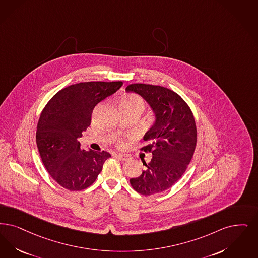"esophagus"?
I'll return each mask as SVG.
<instances>
[{
  "label": "esophagus",
  "mask_w": 258,
  "mask_h": 258,
  "mask_svg": "<svg viewBox=\"0 0 258 258\" xmlns=\"http://www.w3.org/2000/svg\"><path fill=\"white\" fill-rule=\"evenodd\" d=\"M115 157L118 158V159H120V160H122V161H127V160H131V159H132V157H131L130 155H121V154L115 155Z\"/></svg>",
  "instance_id": "obj_1"
}]
</instances>
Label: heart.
Returning a JSON list of instances; mask_svg holds the SVG:
<instances>
[{
    "instance_id": "1",
    "label": "heart",
    "mask_w": 258,
    "mask_h": 258,
    "mask_svg": "<svg viewBox=\"0 0 258 258\" xmlns=\"http://www.w3.org/2000/svg\"><path fill=\"white\" fill-rule=\"evenodd\" d=\"M119 107H120L121 111L130 110V109H137L140 112H142L145 107L144 101L137 95L127 94V95H124L120 99Z\"/></svg>"
}]
</instances>
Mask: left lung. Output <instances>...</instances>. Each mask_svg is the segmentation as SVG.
<instances>
[{
  "mask_svg": "<svg viewBox=\"0 0 258 258\" xmlns=\"http://www.w3.org/2000/svg\"><path fill=\"white\" fill-rule=\"evenodd\" d=\"M125 91L140 95L155 117L143 138L149 144L141 148L153 157L149 163L143 161L144 171L130 182L141 195L161 193L181 177L193 157L197 143L194 116L184 100L165 87L134 83Z\"/></svg>",
  "mask_w": 258,
  "mask_h": 258,
  "instance_id": "left-lung-1",
  "label": "left lung"
}]
</instances>
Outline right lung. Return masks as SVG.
Segmentation results:
<instances>
[{"label": "right lung", "mask_w": 258, "mask_h": 258, "mask_svg": "<svg viewBox=\"0 0 258 258\" xmlns=\"http://www.w3.org/2000/svg\"><path fill=\"white\" fill-rule=\"evenodd\" d=\"M123 85L122 82L73 84L56 93L42 110L36 144L48 173L62 187L80 191L93 184L111 157L103 151L81 149L78 138L91 124L94 107Z\"/></svg>", "instance_id": "right-lung-1"}]
</instances>
